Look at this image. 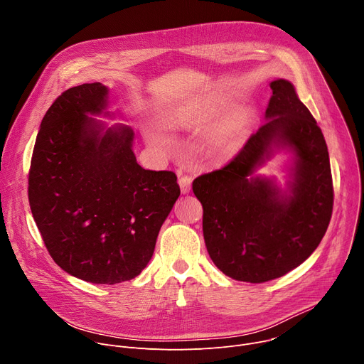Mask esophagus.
<instances>
[{"label": "esophagus", "instance_id": "obj_1", "mask_svg": "<svg viewBox=\"0 0 364 364\" xmlns=\"http://www.w3.org/2000/svg\"><path fill=\"white\" fill-rule=\"evenodd\" d=\"M178 184H180V188H181V193H188L190 188H191V177L188 176H181L178 178Z\"/></svg>", "mask_w": 364, "mask_h": 364}]
</instances>
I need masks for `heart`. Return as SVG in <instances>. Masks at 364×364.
Listing matches in <instances>:
<instances>
[{"label":"heart","mask_w":364,"mask_h":364,"mask_svg":"<svg viewBox=\"0 0 364 364\" xmlns=\"http://www.w3.org/2000/svg\"><path fill=\"white\" fill-rule=\"evenodd\" d=\"M210 118H212V114L205 108L186 107L180 109V112L177 114L178 122L187 127L205 124ZM249 125H250V115L247 114H239L228 119L223 125H220L218 131L213 134L210 141V152L213 157L220 161H228L233 159L243 145L245 132ZM152 139L164 142V136L160 134H154Z\"/></svg>","instance_id":"heart-1"}]
</instances>
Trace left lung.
Wrapping results in <instances>:
<instances>
[{"label":"left lung","mask_w":364,"mask_h":364,"mask_svg":"<svg viewBox=\"0 0 364 364\" xmlns=\"http://www.w3.org/2000/svg\"><path fill=\"white\" fill-rule=\"evenodd\" d=\"M267 122L220 170L201 174L193 193L215 265L252 284L279 278L313 253L333 213V178L324 135L285 79L271 82ZM278 149L294 152L293 180L281 191L254 170Z\"/></svg>","instance_id":"left-lung-1"}]
</instances>
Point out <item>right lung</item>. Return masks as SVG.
<instances>
[{
    "label": "right lung",
    "instance_id": "obj_1",
    "mask_svg": "<svg viewBox=\"0 0 364 364\" xmlns=\"http://www.w3.org/2000/svg\"><path fill=\"white\" fill-rule=\"evenodd\" d=\"M108 107V87L83 83L46 112L28 173L34 222L53 261L92 284L141 274L180 196L173 171L144 170L134 131L87 117ZM108 114V112H107Z\"/></svg>",
    "mask_w": 364,
    "mask_h": 364
}]
</instances>
